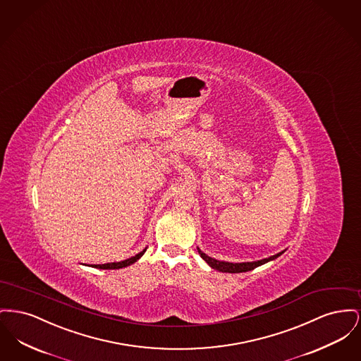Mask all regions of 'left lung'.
Listing matches in <instances>:
<instances>
[{
    "instance_id": "obj_1",
    "label": "left lung",
    "mask_w": 361,
    "mask_h": 361,
    "mask_svg": "<svg viewBox=\"0 0 361 361\" xmlns=\"http://www.w3.org/2000/svg\"><path fill=\"white\" fill-rule=\"evenodd\" d=\"M197 250H198V254L201 255V258L208 264L212 269H216V270H219V271H223V273H245V271H250V270H252V269H255V267H258V266L265 265L266 262H270V261H273V259H276V258H279L281 254H284V251H280V252H277V254H274V255H271V257H269V258H264V259H259V261H252V262H227V261H219V259H214V258H212V257H209L207 255L204 251H201L198 247H197Z\"/></svg>"
}]
</instances>
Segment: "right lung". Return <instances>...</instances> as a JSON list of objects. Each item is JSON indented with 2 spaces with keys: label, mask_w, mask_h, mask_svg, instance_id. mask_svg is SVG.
I'll return each mask as SVG.
<instances>
[{
  "label": "right lung",
  "mask_w": 361,
  "mask_h": 361,
  "mask_svg": "<svg viewBox=\"0 0 361 361\" xmlns=\"http://www.w3.org/2000/svg\"><path fill=\"white\" fill-rule=\"evenodd\" d=\"M145 251H147V247H145L141 252L135 254L134 257L128 258V259H125V261H121V262H110V264H102V265H94L92 267H97V269H122V267H126V266H130L132 264H134V262H137V261L144 255Z\"/></svg>",
  "instance_id": "right-lung-1"
}]
</instances>
